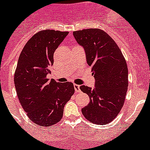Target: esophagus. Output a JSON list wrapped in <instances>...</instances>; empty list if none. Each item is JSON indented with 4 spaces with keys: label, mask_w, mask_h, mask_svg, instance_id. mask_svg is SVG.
I'll list each match as a JSON object with an SVG mask.
<instances>
[{
    "label": "esophagus",
    "mask_w": 150,
    "mask_h": 150,
    "mask_svg": "<svg viewBox=\"0 0 150 150\" xmlns=\"http://www.w3.org/2000/svg\"><path fill=\"white\" fill-rule=\"evenodd\" d=\"M74 88H75V91L76 93L80 91V85H79V84H74Z\"/></svg>",
    "instance_id": "obj_1"
}]
</instances>
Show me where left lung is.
Returning a JSON list of instances; mask_svg holds the SVG:
<instances>
[{
  "label": "left lung",
  "instance_id": "obj_1",
  "mask_svg": "<svg viewBox=\"0 0 150 150\" xmlns=\"http://www.w3.org/2000/svg\"><path fill=\"white\" fill-rule=\"evenodd\" d=\"M73 35L84 47L95 79L94 88L80 87L90 97L89 104L81 112L93 124L106 125L114 120L124 105L128 86L127 63L116 43L103 30L83 29L74 32Z\"/></svg>",
  "mask_w": 150,
  "mask_h": 150
}]
</instances>
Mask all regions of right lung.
Returning <instances> with one entry per match:
<instances>
[{
	"instance_id": "right-lung-1",
	"label": "right lung",
	"mask_w": 150,
	"mask_h": 150,
	"mask_svg": "<svg viewBox=\"0 0 150 150\" xmlns=\"http://www.w3.org/2000/svg\"><path fill=\"white\" fill-rule=\"evenodd\" d=\"M68 32L43 30L25 44L18 59L14 84L22 107L29 119L43 127L60 122L66 103L75 93L71 82L47 79L53 53Z\"/></svg>"
}]
</instances>
